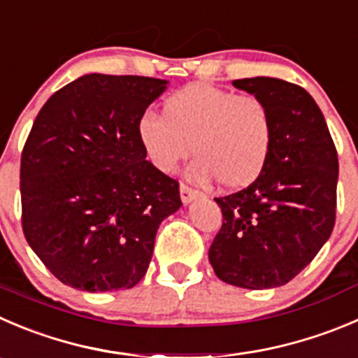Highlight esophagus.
<instances>
[{"mask_svg": "<svg viewBox=\"0 0 358 358\" xmlns=\"http://www.w3.org/2000/svg\"><path fill=\"white\" fill-rule=\"evenodd\" d=\"M201 196H203V194H201L199 190L192 189V187L185 185V183H182V185H180V197H182L183 204H189L190 201L197 199V197H201Z\"/></svg>", "mask_w": 358, "mask_h": 358, "instance_id": "obj_1", "label": "esophagus"}]
</instances>
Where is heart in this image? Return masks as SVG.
<instances>
[{"label": "heart", "mask_w": 358, "mask_h": 358, "mask_svg": "<svg viewBox=\"0 0 358 358\" xmlns=\"http://www.w3.org/2000/svg\"><path fill=\"white\" fill-rule=\"evenodd\" d=\"M138 138L152 164L171 173L192 152L189 176L218 178L229 190L245 189L266 169L273 148V117L253 94H236L210 83H189L162 103V117L145 112Z\"/></svg>", "instance_id": "1"}]
</instances>
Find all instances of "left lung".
I'll use <instances>...</instances> for the list:
<instances>
[{
  "mask_svg": "<svg viewBox=\"0 0 358 358\" xmlns=\"http://www.w3.org/2000/svg\"><path fill=\"white\" fill-rule=\"evenodd\" d=\"M232 85L267 105L273 148L255 182L215 197L224 220L208 259L229 285L273 289L299 275L334 229L338 152L324 113L303 87L269 76Z\"/></svg>",
  "mask_w": 358,
  "mask_h": 358,
  "instance_id": "8db88e82",
  "label": "left lung"
}]
</instances>
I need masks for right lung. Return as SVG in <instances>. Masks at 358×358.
I'll return each instance as SVG.
<instances>
[{"label":"right lung","mask_w":358,"mask_h":358,"mask_svg":"<svg viewBox=\"0 0 358 358\" xmlns=\"http://www.w3.org/2000/svg\"><path fill=\"white\" fill-rule=\"evenodd\" d=\"M168 82L91 73L48 98L20 157L22 231L48 271L87 292L133 289L178 182L141 147L138 120Z\"/></svg>","instance_id":"obj_1"}]
</instances>
